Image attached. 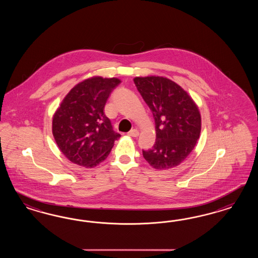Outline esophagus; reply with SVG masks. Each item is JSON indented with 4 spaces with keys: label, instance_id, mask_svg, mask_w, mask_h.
<instances>
[{
    "label": "esophagus",
    "instance_id": "1",
    "mask_svg": "<svg viewBox=\"0 0 258 258\" xmlns=\"http://www.w3.org/2000/svg\"><path fill=\"white\" fill-rule=\"evenodd\" d=\"M127 135H128V136H132V137H138V136H139V132L134 128V130H132L131 132H128Z\"/></svg>",
    "mask_w": 258,
    "mask_h": 258
}]
</instances>
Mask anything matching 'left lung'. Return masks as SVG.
<instances>
[{"instance_id":"left-lung-1","label":"left lung","mask_w":258,"mask_h":258,"mask_svg":"<svg viewBox=\"0 0 258 258\" xmlns=\"http://www.w3.org/2000/svg\"><path fill=\"white\" fill-rule=\"evenodd\" d=\"M133 81L155 120V144L143 150V156L156 169L173 168L186 159L200 138L202 119L198 106L168 78L147 77Z\"/></svg>"}]
</instances>
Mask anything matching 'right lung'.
<instances>
[{
  "instance_id": "add662e5",
  "label": "right lung",
  "mask_w": 258,
  "mask_h": 258,
  "mask_svg": "<svg viewBox=\"0 0 258 258\" xmlns=\"http://www.w3.org/2000/svg\"><path fill=\"white\" fill-rule=\"evenodd\" d=\"M121 83L118 78H89L74 87L53 117L55 143L74 164L94 167L110 152L121 136L104 113L110 93Z\"/></svg>"
}]
</instances>
